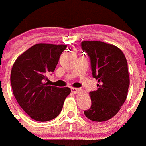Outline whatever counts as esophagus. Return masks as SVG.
<instances>
[{
	"instance_id": "esophagus-1",
	"label": "esophagus",
	"mask_w": 146,
	"mask_h": 146,
	"mask_svg": "<svg viewBox=\"0 0 146 146\" xmlns=\"http://www.w3.org/2000/svg\"><path fill=\"white\" fill-rule=\"evenodd\" d=\"M71 91H72L73 94H77V93L80 92V89H79V88H75V87H72V88H71Z\"/></svg>"
}]
</instances>
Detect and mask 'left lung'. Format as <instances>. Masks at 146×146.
I'll use <instances>...</instances> for the list:
<instances>
[{"label": "left lung", "instance_id": "left-lung-1", "mask_svg": "<svg viewBox=\"0 0 146 146\" xmlns=\"http://www.w3.org/2000/svg\"><path fill=\"white\" fill-rule=\"evenodd\" d=\"M81 46L89 56L92 75L98 82V89L90 92L91 107L84 114L94 121H105L117 114L127 98L128 62L123 52L111 44L84 41Z\"/></svg>", "mask_w": 146, "mask_h": 146}]
</instances>
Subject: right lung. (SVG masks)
<instances>
[{
    "label": "right lung",
    "mask_w": 146,
    "mask_h": 146,
    "mask_svg": "<svg viewBox=\"0 0 146 146\" xmlns=\"http://www.w3.org/2000/svg\"><path fill=\"white\" fill-rule=\"evenodd\" d=\"M66 45L38 43L21 54L13 64V94L24 111L37 121L56 118L71 90L48 85L47 75L54 72Z\"/></svg>",
    "instance_id": "obj_1"
}]
</instances>
